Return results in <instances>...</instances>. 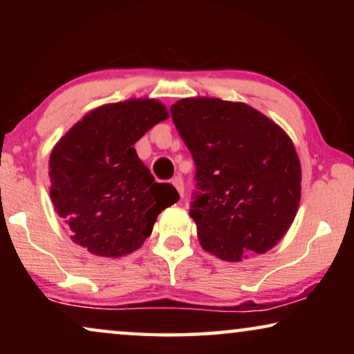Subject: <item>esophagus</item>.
Listing matches in <instances>:
<instances>
[{"instance_id":"obj_1","label":"esophagus","mask_w":354,"mask_h":354,"mask_svg":"<svg viewBox=\"0 0 354 354\" xmlns=\"http://www.w3.org/2000/svg\"><path fill=\"white\" fill-rule=\"evenodd\" d=\"M172 185L177 188V192H178V195H180V198H183V178L180 176L174 177L172 178Z\"/></svg>"}]
</instances>
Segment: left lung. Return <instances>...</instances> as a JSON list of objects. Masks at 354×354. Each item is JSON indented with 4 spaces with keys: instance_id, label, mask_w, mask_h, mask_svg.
<instances>
[{
    "instance_id": "left-lung-1",
    "label": "left lung",
    "mask_w": 354,
    "mask_h": 354,
    "mask_svg": "<svg viewBox=\"0 0 354 354\" xmlns=\"http://www.w3.org/2000/svg\"><path fill=\"white\" fill-rule=\"evenodd\" d=\"M174 124L196 164L190 216L203 250L239 263L287 234L301 198V164L287 132L246 103L178 100Z\"/></svg>"
}]
</instances>
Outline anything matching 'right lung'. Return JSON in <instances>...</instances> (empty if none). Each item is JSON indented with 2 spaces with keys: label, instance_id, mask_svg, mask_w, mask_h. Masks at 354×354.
Listing matches in <instances>:
<instances>
[{
  "label": "right lung",
  "instance_id": "1",
  "mask_svg": "<svg viewBox=\"0 0 354 354\" xmlns=\"http://www.w3.org/2000/svg\"><path fill=\"white\" fill-rule=\"evenodd\" d=\"M169 118L154 98L103 104L67 130L50 154V196L74 243L101 258H120L151 235L156 217L178 201L154 182L133 145Z\"/></svg>",
  "mask_w": 354,
  "mask_h": 354
}]
</instances>
